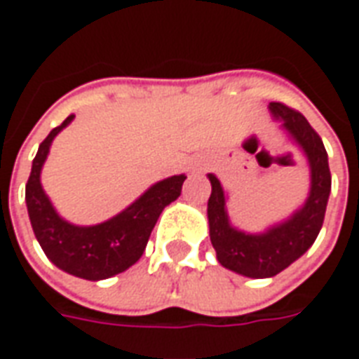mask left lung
Masks as SVG:
<instances>
[{
    "label": "left lung",
    "instance_id": "obj_1",
    "mask_svg": "<svg viewBox=\"0 0 359 359\" xmlns=\"http://www.w3.org/2000/svg\"><path fill=\"white\" fill-rule=\"evenodd\" d=\"M273 115L302 146L311 167V192L306 205L292 219L271 229L265 234H246L229 225L225 213V194L217 177L210 175L211 196L208 202L211 244L217 252L219 264L244 277L265 278L277 275L296 262L316 242L321 231L331 192V171L327 149L321 136L313 130L300 111L280 102L269 103Z\"/></svg>",
    "mask_w": 359,
    "mask_h": 359
}]
</instances>
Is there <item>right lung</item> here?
I'll return each instance as SVG.
<instances>
[{
  "mask_svg": "<svg viewBox=\"0 0 359 359\" xmlns=\"http://www.w3.org/2000/svg\"><path fill=\"white\" fill-rule=\"evenodd\" d=\"M74 115L55 126L40 144L27 182L28 217L40 246L59 269L86 280H102L123 273L144 254L157 217L165 205L182 192L184 175L171 177L149 188L140 200L117 217L95 226H74L59 217L40 184V171L50 151L51 140L65 128Z\"/></svg>",
  "mask_w": 359,
  "mask_h": 359,
  "instance_id": "right-lung-1",
  "label": "right lung"
}]
</instances>
